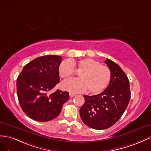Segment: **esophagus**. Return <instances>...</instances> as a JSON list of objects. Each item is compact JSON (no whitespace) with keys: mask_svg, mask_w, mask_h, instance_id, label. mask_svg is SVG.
<instances>
[{"mask_svg":"<svg viewBox=\"0 0 151 151\" xmlns=\"http://www.w3.org/2000/svg\"><path fill=\"white\" fill-rule=\"evenodd\" d=\"M75 93H72V92H70V97H74L75 96Z\"/></svg>","mask_w":151,"mask_h":151,"instance_id":"1","label":"esophagus"}]
</instances>
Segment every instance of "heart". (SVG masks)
Instances as JSON below:
<instances>
[{
  "label": "heart",
  "instance_id": "1",
  "mask_svg": "<svg viewBox=\"0 0 151 151\" xmlns=\"http://www.w3.org/2000/svg\"><path fill=\"white\" fill-rule=\"evenodd\" d=\"M76 70L80 73V78L65 81L63 84V87L70 92H80L88 89L89 93L97 94L102 92L110 82V69L92 59L76 61L65 60L59 67V75L64 80L72 78Z\"/></svg>",
  "mask_w": 151,
  "mask_h": 151
}]
</instances>
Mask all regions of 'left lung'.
Masks as SVG:
<instances>
[{
    "label": "left lung",
    "instance_id": "obj_1",
    "mask_svg": "<svg viewBox=\"0 0 151 151\" xmlns=\"http://www.w3.org/2000/svg\"><path fill=\"white\" fill-rule=\"evenodd\" d=\"M104 63L111 72L109 85L96 96H83L85 103L80 109L83 122L96 130H104L117 122L130 99V83L125 73L111 60L106 59Z\"/></svg>",
    "mask_w": 151,
    "mask_h": 151
}]
</instances>
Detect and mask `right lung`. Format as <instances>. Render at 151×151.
I'll list each match as a JSON object with an SVG mask.
<instances>
[{
    "instance_id": "1",
    "label": "right lung",
    "mask_w": 151,
    "mask_h": 151,
    "mask_svg": "<svg viewBox=\"0 0 151 151\" xmlns=\"http://www.w3.org/2000/svg\"><path fill=\"white\" fill-rule=\"evenodd\" d=\"M59 55L37 58L24 66L16 81L19 104L28 117L37 122H48L61 113L69 99V92L50 90L59 83Z\"/></svg>"
}]
</instances>
